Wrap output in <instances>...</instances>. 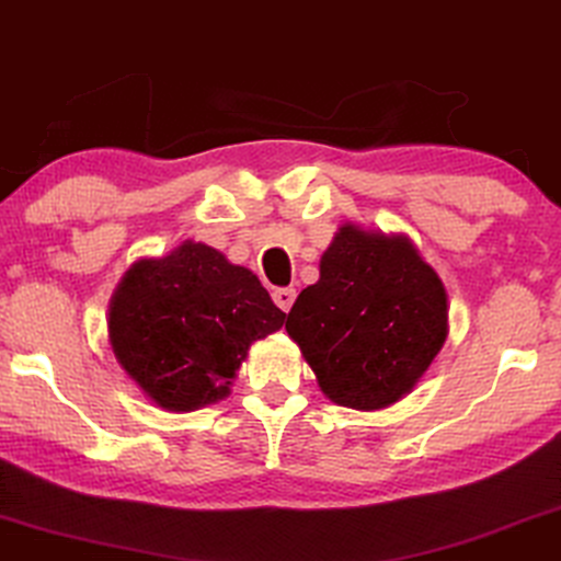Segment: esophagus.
<instances>
[{"label":"esophagus","mask_w":561,"mask_h":561,"mask_svg":"<svg viewBox=\"0 0 561 561\" xmlns=\"http://www.w3.org/2000/svg\"><path fill=\"white\" fill-rule=\"evenodd\" d=\"M272 297H274V305H277L279 309H284V312H289L291 305H295L297 289H291V287H279V289H274V291H272Z\"/></svg>","instance_id":"esophagus-1"}]
</instances>
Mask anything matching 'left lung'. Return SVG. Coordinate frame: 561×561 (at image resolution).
<instances>
[{
    "mask_svg": "<svg viewBox=\"0 0 561 561\" xmlns=\"http://www.w3.org/2000/svg\"><path fill=\"white\" fill-rule=\"evenodd\" d=\"M287 332L332 403L380 411L415 388L448 337V295L405 233L345 224Z\"/></svg>",
    "mask_w": 561,
    "mask_h": 561,
    "instance_id": "obj_1",
    "label": "left lung"
}]
</instances>
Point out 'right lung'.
I'll list each match as a JSON object with an SVG mask.
<instances>
[{"instance_id": "obj_1", "label": "right lung", "mask_w": 561, "mask_h": 561, "mask_svg": "<svg viewBox=\"0 0 561 561\" xmlns=\"http://www.w3.org/2000/svg\"><path fill=\"white\" fill-rule=\"evenodd\" d=\"M284 317L254 272L214 247L183 241L123 274L107 340L158 408L188 413L229 396L252 342L277 332Z\"/></svg>"}]
</instances>
